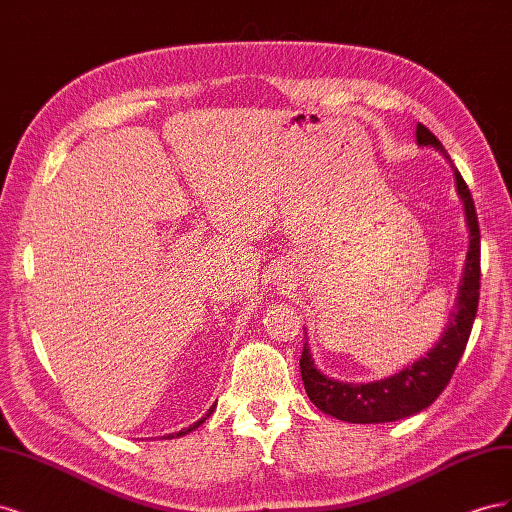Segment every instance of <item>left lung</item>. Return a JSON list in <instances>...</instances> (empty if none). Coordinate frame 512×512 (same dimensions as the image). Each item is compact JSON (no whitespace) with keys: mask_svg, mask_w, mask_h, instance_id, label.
I'll return each mask as SVG.
<instances>
[{"mask_svg":"<svg viewBox=\"0 0 512 512\" xmlns=\"http://www.w3.org/2000/svg\"><path fill=\"white\" fill-rule=\"evenodd\" d=\"M418 147H433L451 162L442 143L433 136L423 123L416 126ZM453 166V164H451ZM457 194L466 211V224L470 230V245L466 265L459 280L455 309L448 316L446 329L421 359L399 369L397 374L374 382H342L324 376L314 365L309 344H303L301 354V378L305 393L312 404L324 414L335 416L346 423H393L429 408L440 397L451 380L453 371L461 359L470 339L472 324L478 307L480 290V230L474 209V200L459 170L453 166Z\"/></svg>","mask_w":512,"mask_h":512,"instance_id":"8db88e82","label":"left lung"}]
</instances>
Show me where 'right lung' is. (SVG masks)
<instances>
[{"label": "right lung", "mask_w": 512, "mask_h": 512, "mask_svg": "<svg viewBox=\"0 0 512 512\" xmlns=\"http://www.w3.org/2000/svg\"><path fill=\"white\" fill-rule=\"evenodd\" d=\"M213 408H215V406H211V410H209V412H207V414H205L203 418H200V421H196L194 425H190V427H185V429H181V431H175V433H168V436H164V438H166V440H173V438H181V436H188V433H190V431L198 429L200 425H203V423L207 421V418H209V416L213 414Z\"/></svg>", "instance_id": "add662e5"}]
</instances>
